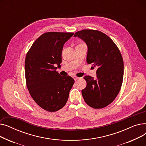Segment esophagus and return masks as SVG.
Returning <instances> with one entry per match:
<instances>
[{
  "label": "esophagus",
  "mask_w": 146,
  "mask_h": 146,
  "mask_svg": "<svg viewBox=\"0 0 146 146\" xmlns=\"http://www.w3.org/2000/svg\"><path fill=\"white\" fill-rule=\"evenodd\" d=\"M73 78H74V80L75 81H76V80H79L80 78H78V77H76V76H74L73 77Z\"/></svg>",
  "instance_id": "esophagus-1"
}]
</instances>
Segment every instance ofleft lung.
<instances>
[{"instance_id": "left-lung-1", "label": "left lung", "mask_w": 146, "mask_h": 146, "mask_svg": "<svg viewBox=\"0 0 146 146\" xmlns=\"http://www.w3.org/2000/svg\"><path fill=\"white\" fill-rule=\"evenodd\" d=\"M74 36L80 38L88 47L86 61L96 67V79L85 76L86 88L82 90L85 102L95 109L112 103L121 89L124 76V62L116 44L104 33L83 29Z\"/></svg>"}]
</instances>
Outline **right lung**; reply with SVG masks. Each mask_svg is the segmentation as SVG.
I'll list each match as a JSON object with an SVG mask.
<instances>
[{
	"label": "right lung",
	"mask_w": 146,
	"mask_h": 146,
	"mask_svg": "<svg viewBox=\"0 0 146 146\" xmlns=\"http://www.w3.org/2000/svg\"><path fill=\"white\" fill-rule=\"evenodd\" d=\"M72 33L49 32L41 35L32 45L25 61L27 88L34 101L42 109L55 112L66 105L74 83L56 72L61 66L63 45ZM57 65V67L55 66Z\"/></svg>",
	"instance_id": "1"
}]
</instances>
